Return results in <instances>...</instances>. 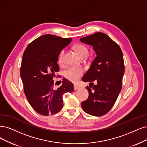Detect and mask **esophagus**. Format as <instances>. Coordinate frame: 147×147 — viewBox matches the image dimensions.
<instances>
[{
  "label": "esophagus",
  "instance_id": "34e87169",
  "mask_svg": "<svg viewBox=\"0 0 147 147\" xmlns=\"http://www.w3.org/2000/svg\"><path fill=\"white\" fill-rule=\"evenodd\" d=\"M78 88H79V85H74V90H76Z\"/></svg>",
  "mask_w": 147,
  "mask_h": 147
}]
</instances>
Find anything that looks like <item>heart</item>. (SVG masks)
<instances>
[{"label":"heart","instance_id":"1","mask_svg":"<svg viewBox=\"0 0 147 147\" xmlns=\"http://www.w3.org/2000/svg\"><path fill=\"white\" fill-rule=\"evenodd\" d=\"M74 48L80 57H84L88 55V48L82 43H78V44L75 45ZM63 55L64 51L62 50L60 52L58 57V62L59 64H62L63 62ZM83 74L84 69L80 67H68L64 71L63 73L64 77L73 82H76Z\"/></svg>","mask_w":147,"mask_h":147}]
</instances>
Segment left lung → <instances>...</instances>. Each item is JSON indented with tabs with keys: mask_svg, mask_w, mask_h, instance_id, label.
I'll list each match as a JSON object with an SVG mask.
<instances>
[{
	"mask_svg": "<svg viewBox=\"0 0 147 147\" xmlns=\"http://www.w3.org/2000/svg\"><path fill=\"white\" fill-rule=\"evenodd\" d=\"M80 40L93 46L97 55L82 78L84 82L90 83V87H86L89 91L88 99L81 105L90 115L104 116L115 105L122 89L125 71L123 53L117 43L103 32H96ZM90 84H93L92 87Z\"/></svg>",
	"mask_w": 147,
	"mask_h": 147,
	"instance_id": "left-lung-1",
	"label": "left lung"
}]
</instances>
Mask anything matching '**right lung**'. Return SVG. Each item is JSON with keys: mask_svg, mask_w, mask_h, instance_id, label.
I'll list each match as a JSON object with an SVG mask.
<instances>
[{"mask_svg": "<svg viewBox=\"0 0 147 147\" xmlns=\"http://www.w3.org/2000/svg\"><path fill=\"white\" fill-rule=\"evenodd\" d=\"M71 41V38L43 35L31 42L24 53L20 76L24 93L32 108L41 115L58 113L63 105V95L74 90L73 84L66 79L57 89L54 88L53 80L59 71V54Z\"/></svg>", "mask_w": 147, "mask_h": 147, "instance_id": "1", "label": "right lung"}]
</instances>
